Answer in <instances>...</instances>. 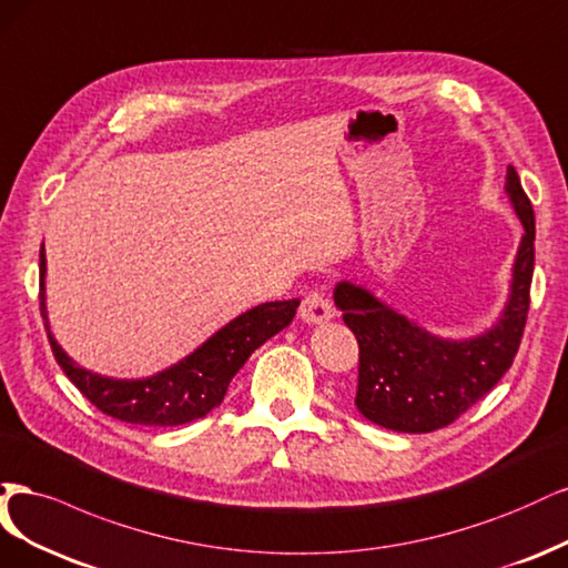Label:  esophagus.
<instances>
[{"label": "esophagus", "instance_id": "1", "mask_svg": "<svg viewBox=\"0 0 568 568\" xmlns=\"http://www.w3.org/2000/svg\"><path fill=\"white\" fill-rule=\"evenodd\" d=\"M300 316L304 323H325L335 318V308L331 300L321 295V292H308V295L302 300Z\"/></svg>", "mask_w": 568, "mask_h": 568}]
</instances>
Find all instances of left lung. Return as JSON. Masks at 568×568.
I'll return each instance as SVG.
<instances>
[{"label":"left lung","mask_w":568,"mask_h":568,"mask_svg":"<svg viewBox=\"0 0 568 568\" xmlns=\"http://www.w3.org/2000/svg\"><path fill=\"white\" fill-rule=\"evenodd\" d=\"M505 191L526 233L511 266L507 304L490 331L467 339H444L365 287L337 283L335 304L358 339L356 408L371 423L406 434L448 427L509 371L530 304L536 214L515 168H507Z\"/></svg>","instance_id":"1"}]
</instances>
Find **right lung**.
Here are the masks:
<instances>
[{"mask_svg": "<svg viewBox=\"0 0 568 568\" xmlns=\"http://www.w3.org/2000/svg\"><path fill=\"white\" fill-rule=\"evenodd\" d=\"M44 245L40 250V308L49 335L51 352L57 356L70 382L101 413L130 425L176 427L205 417L222 404L233 375L243 368L254 349L278 335L297 314L300 300L266 302L226 323L203 346L174 363L172 368L143 379H115L91 373L72 361L49 333L44 304Z\"/></svg>", "mask_w": 568, "mask_h": 568, "instance_id": "obj_1", "label": "right lung"}]
</instances>
